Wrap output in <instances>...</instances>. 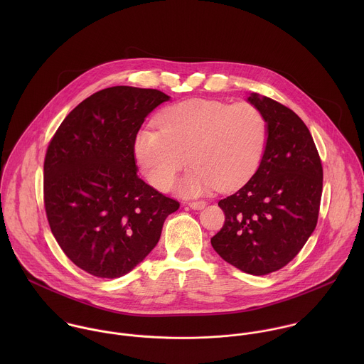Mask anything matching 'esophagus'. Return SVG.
<instances>
[{
    "instance_id": "1",
    "label": "esophagus",
    "mask_w": 364,
    "mask_h": 364,
    "mask_svg": "<svg viewBox=\"0 0 364 364\" xmlns=\"http://www.w3.org/2000/svg\"><path fill=\"white\" fill-rule=\"evenodd\" d=\"M188 206L191 208H193V210H202V208L206 206V202H203V200H199V202H191V203H188Z\"/></svg>"
}]
</instances>
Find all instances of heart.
<instances>
[{"mask_svg": "<svg viewBox=\"0 0 364 364\" xmlns=\"http://www.w3.org/2000/svg\"><path fill=\"white\" fill-rule=\"evenodd\" d=\"M158 129L134 137V159L158 191L171 188L188 161L192 168L178 185L182 196L244 185L258 169L267 143V123L254 105L191 100L165 107Z\"/></svg>", "mask_w": 364, "mask_h": 364, "instance_id": "obj_1", "label": "heart"}]
</instances>
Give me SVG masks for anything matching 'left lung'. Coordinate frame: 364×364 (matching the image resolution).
Masks as SVG:
<instances>
[{
  "mask_svg": "<svg viewBox=\"0 0 364 364\" xmlns=\"http://www.w3.org/2000/svg\"><path fill=\"white\" fill-rule=\"evenodd\" d=\"M248 102L267 123L264 154L252 178L218 202L225 221L211 245L230 264L262 276L286 266L315 230L322 165L309 127L291 109L259 94Z\"/></svg>",
  "mask_w": 364,
  "mask_h": 364,
  "instance_id": "left-lung-1",
  "label": "left lung"
}]
</instances>
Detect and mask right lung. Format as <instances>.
I'll use <instances>...</instances> for the list:
<instances>
[{"label":"right lung","mask_w":364,"mask_h":364,"mask_svg":"<svg viewBox=\"0 0 364 364\" xmlns=\"http://www.w3.org/2000/svg\"><path fill=\"white\" fill-rule=\"evenodd\" d=\"M169 97L117 85L95 92L63 120L45 158V208L68 259L97 277L133 270L154 250L179 203L137 176L134 137Z\"/></svg>","instance_id":"obj_1"}]
</instances>
